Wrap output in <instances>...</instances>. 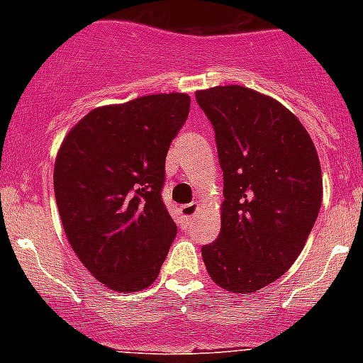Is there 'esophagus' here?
<instances>
[{
    "label": "esophagus",
    "instance_id": "1",
    "mask_svg": "<svg viewBox=\"0 0 363 363\" xmlns=\"http://www.w3.org/2000/svg\"><path fill=\"white\" fill-rule=\"evenodd\" d=\"M198 209H200V203L198 201H192V203H187V205H182V216L187 218V220H191V218L196 216Z\"/></svg>",
    "mask_w": 363,
    "mask_h": 363
}]
</instances>
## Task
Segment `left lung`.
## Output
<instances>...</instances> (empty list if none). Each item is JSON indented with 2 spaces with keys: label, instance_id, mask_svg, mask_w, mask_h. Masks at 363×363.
<instances>
[{
  "label": "left lung",
  "instance_id": "1",
  "mask_svg": "<svg viewBox=\"0 0 363 363\" xmlns=\"http://www.w3.org/2000/svg\"><path fill=\"white\" fill-rule=\"evenodd\" d=\"M223 171L221 229L201 247L211 280L230 293L264 289L306 245L322 205V169L287 107L242 85L196 92Z\"/></svg>",
  "mask_w": 363,
  "mask_h": 363
}]
</instances>
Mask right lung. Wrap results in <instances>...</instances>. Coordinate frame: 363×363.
<instances>
[{
	"instance_id": "1",
	"label": "right lung",
	"mask_w": 363,
	"mask_h": 363,
	"mask_svg": "<svg viewBox=\"0 0 363 363\" xmlns=\"http://www.w3.org/2000/svg\"><path fill=\"white\" fill-rule=\"evenodd\" d=\"M189 108L184 92L98 107L57 150L54 194L67 240L111 291L147 289L178 233L162 189L167 150Z\"/></svg>"
}]
</instances>
